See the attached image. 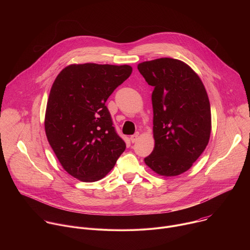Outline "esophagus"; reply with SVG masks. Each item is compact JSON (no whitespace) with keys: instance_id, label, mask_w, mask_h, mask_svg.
<instances>
[{"instance_id":"1","label":"esophagus","mask_w":250,"mask_h":250,"mask_svg":"<svg viewBox=\"0 0 250 250\" xmlns=\"http://www.w3.org/2000/svg\"><path fill=\"white\" fill-rule=\"evenodd\" d=\"M138 136H139V132H135L133 135H131V136H130V141L132 142V144H133V142H135V141L137 140Z\"/></svg>"}]
</instances>
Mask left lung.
<instances>
[{
	"instance_id": "8db88e82",
	"label": "left lung",
	"mask_w": 250,
	"mask_h": 250,
	"mask_svg": "<svg viewBox=\"0 0 250 250\" xmlns=\"http://www.w3.org/2000/svg\"><path fill=\"white\" fill-rule=\"evenodd\" d=\"M137 69L153 86L154 149L146 164L162 176L191 168L208 144L211 118L207 91L194 70L178 59L159 58Z\"/></svg>"
}]
</instances>
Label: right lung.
I'll list each match as a JSON object with an SVG mask.
<instances>
[{
  "label": "right lung",
  "instance_id": "obj_1",
  "mask_svg": "<svg viewBox=\"0 0 250 250\" xmlns=\"http://www.w3.org/2000/svg\"><path fill=\"white\" fill-rule=\"evenodd\" d=\"M131 72L129 65L72 64L53 82L45 133L62 167L81 181L101 180L125 149L105 102Z\"/></svg>",
  "mask_w": 250,
  "mask_h": 250
}]
</instances>
